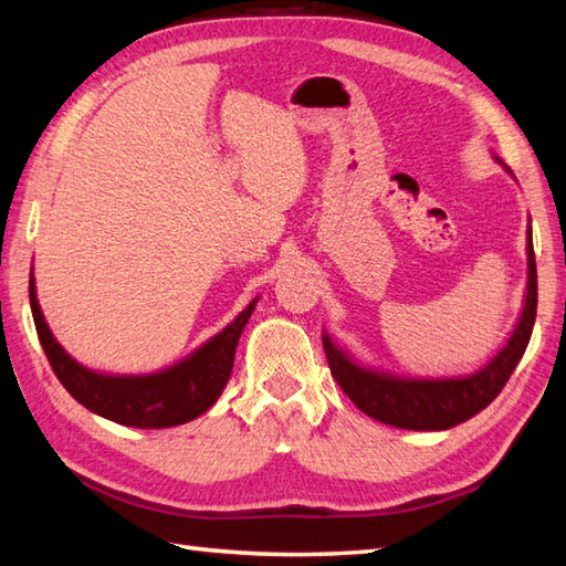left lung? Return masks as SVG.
I'll return each mask as SVG.
<instances>
[{"label":"left lung","mask_w":566,"mask_h":566,"mask_svg":"<svg viewBox=\"0 0 566 566\" xmlns=\"http://www.w3.org/2000/svg\"><path fill=\"white\" fill-rule=\"evenodd\" d=\"M537 311V268L533 235L527 231V294L523 316L515 326L509 345L491 363L472 377L462 379H399L369 371L350 363L343 350L323 335V350L328 357L333 379L340 384L359 411L379 423L406 430H448L462 420L476 416L506 387L515 365L521 363L531 343Z\"/></svg>","instance_id":"left-lung-1"}]
</instances>
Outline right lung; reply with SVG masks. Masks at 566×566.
Segmentation results:
<instances>
[{"label":"right lung","mask_w":566,"mask_h":566,"mask_svg":"<svg viewBox=\"0 0 566 566\" xmlns=\"http://www.w3.org/2000/svg\"><path fill=\"white\" fill-rule=\"evenodd\" d=\"M31 314L43 353L51 363L60 384L75 396L84 408L114 423L130 428H172L201 416L219 399L233 369L235 345L240 333L255 308L250 302L231 326H226L216 338L170 369L148 377H106L77 365L48 331L41 306L35 302L33 276L29 284Z\"/></svg>","instance_id":"obj_1"}]
</instances>
